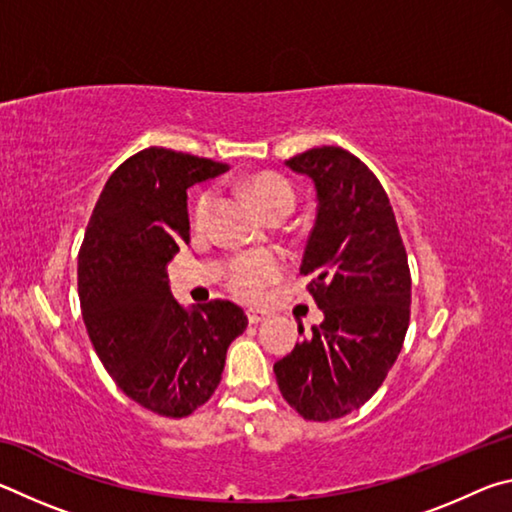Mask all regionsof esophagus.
Masks as SVG:
<instances>
[{"label": "esophagus", "instance_id": "34e87169", "mask_svg": "<svg viewBox=\"0 0 512 512\" xmlns=\"http://www.w3.org/2000/svg\"><path fill=\"white\" fill-rule=\"evenodd\" d=\"M246 316H248L250 325H257V323H264V320L268 318V311L266 309H248Z\"/></svg>", "mask_w": 512, "mask_h": 512}]
</instances>
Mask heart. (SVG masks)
I'll use <instances>...</instances> for the list:
<instances>
[{
    "label": "heart",
    "instance_id": "obj_1",
    "mask_svg": "<svg viewBox=\"0 0 512 512\" xmlns=\"http://www.w3.org/2000/svg\"><path fill=\"white\" fill-rule=\"evenodd\" d=\"M248 194L253 196L259 210L266 216L277 212H291L296 205V192L287 178L280 173H257L246 183ZM214 192H205L194 203V223L203 225L212 212ZM282 259L268 250H253V253L239 255L230 262L225 273V284L241 300H259L266 293L268 284H273L282 275Z\"/></svg>",
    "mask_w": 512,
    "mask_h": 512
}]
</instances>
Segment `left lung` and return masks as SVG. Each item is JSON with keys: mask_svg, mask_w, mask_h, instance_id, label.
Returning a JSON list of instances; mask_svg holds the SVG:
<instances>
[{"mask_svg": "<svg viewBox=\"0 0 512 512\" xmlns=\"http://www.w3.org/2000/svg\"><path fill=\"white\" fill-rule=\"evenodd\" d=\"M287 167L316 187L300 273L311 277L307 289L325 318L273 372L291 409L327 422L366 404L397 361L411 318V273L391 201L357 155L320 146Z\"/></svg>", "mask_w": 512, "mask_h": 512, "instance_id": "8db88e82", "label": "left lung"}]
</instances>
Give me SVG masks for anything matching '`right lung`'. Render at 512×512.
<instances>
[{
    "label": "right lung",
    "instance_id": "right-lung-1",
    "mask_svg": "<svg viewBox=\"0 0 512 512\" xmlns=\"http://www.w3.org/2000/svg\"><path fill=\"white\" fill-rule=\"evenodd\" d=\"M228 164L151 146L108 178L79 253L85 327L103 368L131 400L185 418L214 395L248 318L230 300L185 309L167 264L189 241L187 189Z\"/></svg>",
    "mask_w": 512,
    "mask_h": 512
}]
</instances>
